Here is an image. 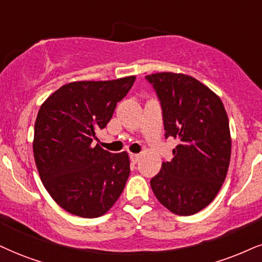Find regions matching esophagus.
<instances>
[{
  "mask_svg": "<svg viewBox=\"0 0 262 262\" xmlns=\"http://www.w3.org/2000/svg\"><path fill=\"white\" fill-rule=\"evenodd\" d=\"M140 154H134V153H130V159L132 163H137L138 160H140Z\"/></svg>",
  "mask_w": 262,
  "mask_h": 262,
  "instance_id": "34e87169",
  "label": "esophagus"
}]
</instances>
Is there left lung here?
Returning a JSON list of instances; mask_svg holds the SVG:
<instances>
[{
    "label": "left lung",
    "mask_w": 262,
    "mask_h": 262,
    "mask_svg": "<svg viewBox=\"0 0 262 262\" xmlns=\"http://www.w3.org/2000/svg\"><path fill=\"white\" fill-rule=\"evenodd\" d=\"M163 111L165 138L179 141L171 161L150 180L157 199L176 215L200 211L214 200L231 159L228 116L220 97L194 77L157 73L146 76Z\"/></svg>",
    "instance_id": "8db88e82"
}]
</instances>
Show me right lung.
Listing matches in <instances>:
<instances>
[{
    "label": "right lung",
    "instance_id": "right-lung-1",
    "mask_svg": "<svg viewBox=\"0 0 262 262\" xmlns=\"http://www.w3.org/2000/svg\"><path fill=\"white\" fill-rule=\"evenodd\" d=\"M135 80L67 83L38 111L32 143L38 175L54 202L70 214L99 217L125 188L130 175L127 153H111L92 142Z\"/></svg>",
    "mask_w": 262,
    "mask_h": 262
}]
</instances>
